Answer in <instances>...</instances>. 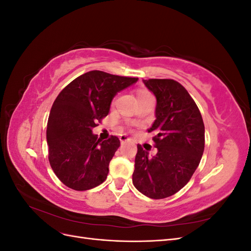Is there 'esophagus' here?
Instances as JSON below:
<instances>
[{
  "instance_id": "obj_1",
  "label": "esophagus",
  "mask_w": 251,
  "mask_h": 251,
  "mask_svg": "<svg viewBox=\"0 0 251 251\" xmlns=\"http://www.w3.org/2000/svg\"><path fill=\"white\" fill-rule=\"evenodd\" d=\"M119 139H120V142H121V143H125V142L130 140V138H128L127 136H126V135H121L120 137H119Z\"/></svg>"
}]
</instances>
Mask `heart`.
I'll return each mask as SVG.
<instances>
[{"instance_id": "obj_1", "label": "heart", "mask_w": 251, "mask_h": 251, "mask_svg": "<svg viewBox=\"0 0 251 251\" xmlns=\"http://www.w3.org/2000/svg\"><path fill=\"white\" fill-rule=\"evenodd\" d=\"M148 94H150L148 91H146V90H139L138 91V98L139 97H142V96H144V95H148Z\"/></svg>"}]
</instances>
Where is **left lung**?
<instances>
[{
  "label": "left lung",
  "instance_id": "obj_1",
  "mask_svg": "<svg viewBox=\"0 0 251 251\" xmlns=\"http://www.w3.org/2000/svg\"><path fill=\"white\" fill-rule=\"evenodd\" d=\"M156 96L154 133L158 151L149 157L140 144L135 157L133 184L151 199H164L191 180L204 151L205 130L201 113L186 89L174 79L143 80Z\"/></svg>",
  "mask_w": 251,
  "mask_h": 251
}]
</instances>
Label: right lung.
<instances>
[{
    "label": "right lung",
    "mask_w": 251,
    "mask_h": 251,
    "mask_svg": "<svg viewBox=\"0 0 251 251\" xmlns=\"http://www.w3.org/2000/svg\"><path fill=\"white\" fill-rule=\"evenodd\" d=\"M137 80L94 70L72 80L58 94L47 124L48 158L66 186L88 191L107 179L120 141L116 136L98 139L92 128L108 115L114 96Z\"/></svg>",
    "instance_id": "right-lung-1"
}]
</instances>
